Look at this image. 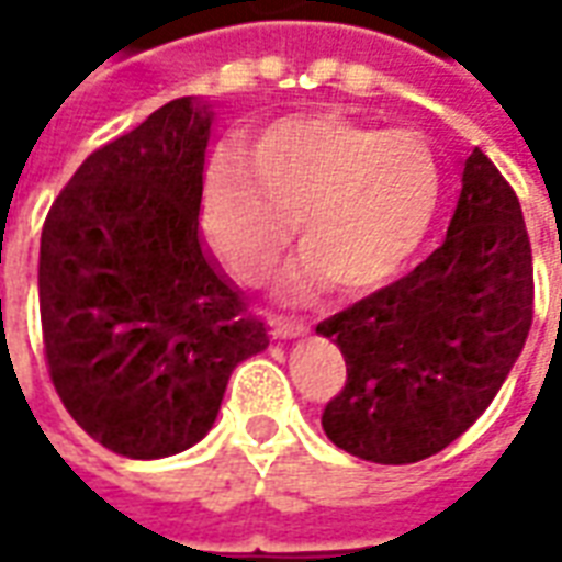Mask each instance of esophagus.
I'll return each instance as SVG.
<instances>
[{"label": "esophagus", "instance_id": "esophagus-1", "mask_svg": "<svg viewBox=\"0 0 562 562\" xmlns=\"http://www.w3.org/2000/svg\"><path fill=\"white\" fill-rule=\"evenodd\" d=\"M268 325H270V334H273V337H282V340H285V337H301V334L306 330L304 322H297V318H289V316H270Z\"/></svg>", "mask_w": 562, "mask_h": 562}]
</instances>
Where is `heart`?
Masks as SVG:
<instances>
[{"label":"heart","instance_id":"heart-1","mask_svg":"<svg viewBox=\"0 0 562 562\" xmlns=\"http://www.w3.org/2000/svg\"><path fill=\"white\" fill-rule=\"evenodd\" d=\"M442 201V165L415 128H382L340 114L282 116L256 135L249 161L220 156L207 173L204 216L244 280L268 273L292 240L304 252L282 277L289 297L361 292L415 256Z\"/></svg>","mask_w":562,"mask_h":562}]
</instances>
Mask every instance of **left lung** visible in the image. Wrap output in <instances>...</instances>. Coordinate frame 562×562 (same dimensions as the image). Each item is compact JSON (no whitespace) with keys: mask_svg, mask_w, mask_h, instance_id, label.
I'll list each match as a JSON object with an SVG mask.
<instances>
[{"mask_svg":"<svg viewBox=\"0 0 562 562\" xmlns=\"http://www.w3.org/2000/svg\"><path fill=\"white\" fill-rule=\"evenodd\" d=\"M530 322L532 249L520 201L475 147L442 246L316 325L346 358V385L322 413L325 434L373 463L430 458L491 406Z\"/></svg>","mask_w":562,"mask_h":562,"instance_id":"left-lung-1","label":"left lung"}]
</instances>
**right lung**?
<instances>
[{"instance_id": "add662e5", "label": "right lung", "mask_w": 562, "mask_h": 562, "mask_svg": "<svg viewBox=\"0 0 562 562\" xmlns=\"http://www.w3.org/2000/svg\"><path fill=\"white\" fill-rule=\"evenodd\" d=\"M210 104L173 99L90 153L47 210L44 361L59 401L123 458L204 439L268 328L201 249Z\"/></svg>"}]
</instances>
